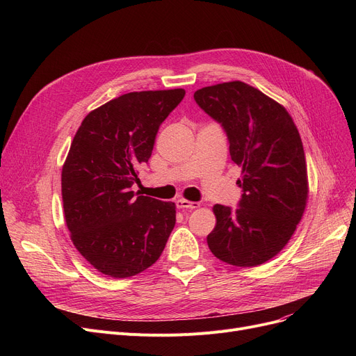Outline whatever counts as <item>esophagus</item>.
Returning a JSON list of instances; mask_svg holds the SVG:
<instances>
[{"instance_id":"34e87169","label":"esophagus","mask_w":356,"mask_h":356,"mask_svg":"<svg viewBox=\"0 0 356 356\" xmlns=\"http://www.w3.org/2000/svg\"><path fill=\"white\" fill-rule=\"evenodd\" d=\"M179 209H197L200 207L199 202H191L188 199H179L176 200Z\"/></svg>"}]
</instances>
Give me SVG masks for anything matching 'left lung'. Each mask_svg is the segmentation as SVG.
<instances>
[{"instance_id": "1", "label": "left lung", "mask_w": 356, "mask_h": 356, "mask_svg": "<svg viewBox=\"0 0 356 356\" xmlns=\"http://www.w3.org/2000/svg\"><path fill=\"white\" fill-rule=\"evenodd\" d=\"M195 101L225 128L234 163L242 167L239 208L215 204L212 254L235 267H257L282 251L309 197L303 143L287 109L241 81L204 86Z\"/></svg>"}]
</instances>
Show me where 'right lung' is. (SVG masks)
I'll return each mask as SVG.
<instances>
[{"instance_id":"add662e5","label":"right lung","mask_w":356,"mask_h":356,"mask_svg":"<svg viewBox=\"0 0 356 356\" xmlns=\"http://www.w3.org/2000/svg\"><path fill=\"white\" fill-rule=\"evenodd\" d=\"M184 93H124L90 111L73 137L62 168L65 220L74 248L105 275L127 278L153 266L175 228L176 203L138 196L131 186Z\"/></svg>"}]
</instances>
